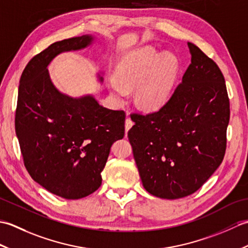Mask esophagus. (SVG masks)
<instances>
[{
    "mask_svg": "<svg viewBox=\"0 0 248 248\" xmlns=\"http://www.w3.org/2000/svg\"><path fill=\"white\" fill-rule=\"evenodd\" d=\"M133 125V121L131 120V118H127L125 119V124H124V127H125V133L128 132V131L131 129V127H132Z\"/></svg>",
    "mask_w": 248,
    "mask_h": 248,
    "instance_id": "1",
    "label": "esophagus"
}]
</instances>
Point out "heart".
<instances>
[{"mask_svg": "<svg viewBox=\"0 0 248 248\" xmlns=\"http://www.w3.org/2000/svg\"><path fill=\"white\" fill-rule=\"evenodd\" d=\"M179 72V61L170 54H162L150 46L125 54L115 69V78L108 86L118 101H124L129 89L136 86L135 102L143 108L163 107L170 99Z\"/></svg>", "mask_w": 248, "mask_h": 248, "instance_id": "heart-1", "label": "heart"}]
</instances>
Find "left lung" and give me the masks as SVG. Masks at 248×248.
Here are the masks:
<instances>
[{
  "instance_id": "left-lung-1",
  "label": "left lung",
  "mask_w": 248,
  "mask_h": 248,
  "mask_svg": "<svg viewBox=\"0 0 248 248\" xmlns=\"http://www.w3.org/2000/svg\"><path fill=\"white\" fill-rule=\"evenodd\" d=\"M191 64L165 105L133 114L128 138L145 189L178 199L202 186L223 162L230 108L222 71L187 43Z\"/></svg>"
}]
</instances>
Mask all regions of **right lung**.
<instances>
[{
	"mask_svg": "<svg viewBox=\"0 0 248 248\" xmlns=\"http://www.w3.org/2000/svg\"><path fill=\"white\" fill-rule=\"evenodd\" d=\"M93 41L92 35L56 41L34 56L20 78L15 127L24 165L34 181L66 199L97 191L110 147L124 135V110L103 108L92 94L72 98L51 81L53 59Z\"/></svg>",
	"mask_w": 248,
	"mask_h": 248,
	"instance_id": "obj_1",
	"label": "right lung"
}]
</instances>
